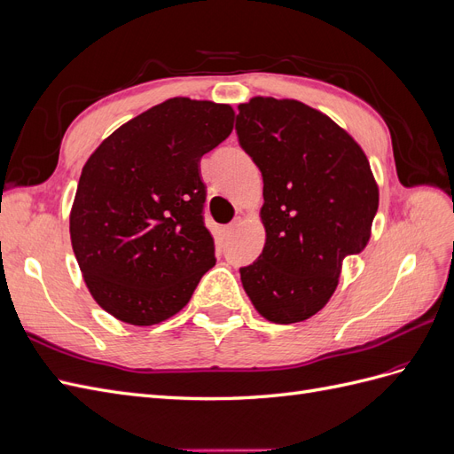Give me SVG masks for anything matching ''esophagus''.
Returning <instances> with one entry per match:
<instances>
[{"label":"esophagus","instance_id":"esophagus-1","mask_svg":"<svg viewBox=\"0 0 454 454\" xmlns=\"http://www.w3.org/2000/svg\"><path fill=\"white\" fill-rule=\"evenodd\" d=\"M237 227H239V222H232V223L225 225V227H223V237H225V239H229V237H232V235H235V231H237Z\"/></svg>","mask_w":454,"mask_h":454}]
</instances>
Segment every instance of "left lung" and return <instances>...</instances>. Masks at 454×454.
<instances>
[{
  "label": "left lung",
  "instance_id": "left-lung-1",
  "mask_svg": "<svg viewBox=\"0 0 454 454\" xmlns=\"http://www.w3.org/2000/svg\"><path fill=\"white\" fill-rule=\"evenodd\" d=\"M235 129L263 176L267 232L242 286L269 322H303L333 295L342 259L369 242L373 172L352 136L303 102L255 96L239 106Z\"/></svg>",
  "mask_w": 454,
  "mask_h": 454
}]
</instances>
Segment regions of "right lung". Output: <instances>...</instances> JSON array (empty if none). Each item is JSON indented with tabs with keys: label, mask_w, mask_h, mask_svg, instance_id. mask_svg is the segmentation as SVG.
<instances>
[{
	"label": "right lung",
	"mask_w": 454,
	"mask_h": 454,
	"mask_svg": "<svg viewBox=\"0 0 454 454\" xmlns=\"http://www.w3.org/2000/svg\"><path fill=\"white\" fill-rule=\"evenodd\" d=\"M227 104L170 98L119 127L85 162L70 214L74 254L106 312L153 325L215 265L200 157L232 130Z\"/></svg>",
	"instance_id": "obj_1"
}]
</instances>
